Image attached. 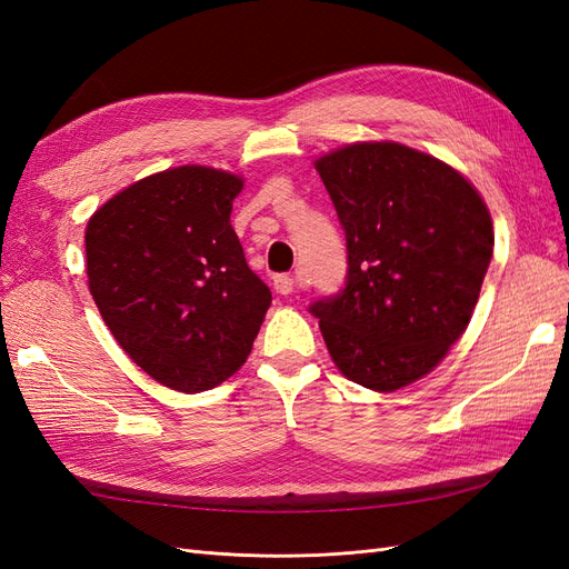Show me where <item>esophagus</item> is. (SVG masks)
Segmentation results:
<instances>
[{
	"instance_id": "34e87169",
	"label": "esophagus",
	"mask_w": 569,
	"mask_h": 569,
	"mask_svg": "<svg viewBox=\"0 0 569 569\" xmlns=\"http://www.w3.org/2000/svg\"><path fill=\"white\" fill-rule=\"evenodd\" d=\"M272 284H274V289L280 291V295L287 297V295H291V291H295L297 280H295V274H274Z\"/></svg>"
}]
</instances>
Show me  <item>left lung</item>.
<instances>
[{"mask_svg":"<svg viewBox=\"0 0 569 569\" xmlns=\"http://www.w3.org/2000/svg\"><path fill=\"white\" fill-rule=\"evenodd\" d=\"M316 170L347 232L349 272L311 303L335 366L372 391L432 372L460 339L493 253L485 199L456 168L399 142H356Z\"/></svg>","mask_w":569,"mask_h":569,"instance_id":"1","label":"left lung"}]
</instances>
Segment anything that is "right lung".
I'll list each match as a JSON object with an SVG mask.
<instances>
[{
  "instance_id": "obj_1",
  "label": "right lung",
  "mask_w": 569,
  "mask_h": 569,
  "mask_svg": "<svg viewBox=\"0 0 569 569\" xmlns=\"http://www.w3.org/2000/svg\"><path fill=\"white\" fill-rule=\"evenodd\" d=\"M244 180L180 166L109 199L88 222L90 295L132 363L184 393L247 363L270 289L230 226Z\"/></svg>"
}]
</instances>
